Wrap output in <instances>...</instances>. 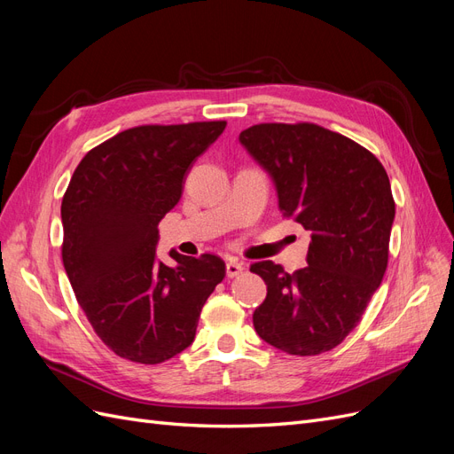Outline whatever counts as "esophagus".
<instances>
[{"label":"esophagus","mask_w":454,"mask_h":454,"mask_svg":"<svg viewBox=\"0 0 454 454\" xmlns=\"http://www.w3.org/2000/svg\"><path fill=\"white\" fill-rule=\"evenodd\" d=\"M225 270H227V277H229V278H235V277H239V274H242L244 267H242L240 261L229 259L227 265H225Z\"/></svg>","instance_id":"34e87169"}]
</instances>
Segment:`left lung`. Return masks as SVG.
<instances>
[{
	"label": "left lung",
	"mask_w": 454,
	"mask_h": 454,
	"mask_svg": "<svg viewBox=\"0 0 454 454\" xmlns=\"http://www.w3.org/2000/svg\"><path fill=\"white\" fill-rule=\"evenodd\" d=\"M239 142L269 174L282 215L310 231L309 267H250L267 284L255 332L294 356L332 350L362 320L388 265L395 204L387 170L365 147L310 122L255 125Z\"/></svg>",
	"instance_id": "8db88e82"
}]
</instances>
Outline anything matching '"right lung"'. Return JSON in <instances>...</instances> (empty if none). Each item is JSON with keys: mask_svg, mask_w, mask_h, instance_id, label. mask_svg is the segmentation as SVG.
<instances>
[{"mask_svg": "<svg viewBox=\"0 0 454 454\" xmlns=\"http://www.w3.org/2000/svg\"><path fill=\"white\" fill-rule=\"evenodd\" d=\"M225 121L119 132L79 162L62 199V261L77 303L121 358L160 364L195 339L200 310L225 277L217 255L157 257L159 223Z\"/></svg>", "mask_w": 454, "mask_h": 454, "instance_id": "obj_1", "label": "right lung"}]
</instances>
